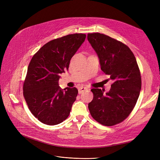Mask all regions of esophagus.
I'll use <instances>...</instances> for the list:
<instances>
[{"label":"esophagus","instance_id":"esophagus-1","mask_svg":"<svg viewBox=\"0 0 160 160\" xmlns=\"http://www.w3.org/2000/svg\"><path fill=\"white\" fill-rule=\"evenodd\" d=\"M87 89H88V88H86V87H83V86L80 87V88H78V93L80 94V93H82V92L85 91L87 90Z\"/></svg>","mask_w":160,"mask_h":160}]
</instances>
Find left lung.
Instances as JSON below:
<instances>
[{"mask_svg": "<svg viewBox=\"0 0 160 160\" xmlns=\"http://www.w3.org/2000/svg\"><path fill=\"white\" fill-rule=\"evenodd\" d=\"M88 40L101 70L113 81L106 94L101 89H91L89 110L98 122L110 127L123 121L135 106L141 88L140 71L132 50L121 42L100 33H88Z\"/></svg>", "mask_w": 160, "mask_h": 160, "instance_id": "left-lung-1", "label": "left lung"}]
</instances>
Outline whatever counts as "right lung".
<instances>
[{
    "mask_svg": "<svg viewBox=\"0 0 160 160\" xmlns=\"http://www.w3.org/2000/svg\"><path fill=\"white\" fill-rule=\"evenodd\" d=\"M86 35L74 33L48 42L33 55L23 85V95L31 113L47 125H56L70 114L77 99L76 88L59 86L60 74L68 70L71 59Z\"/></svg>",
    "mask_w": 160,
    "mask_h": 160,
    "instance_id": "1",
    "label": "right lung"
}]
</instances>
